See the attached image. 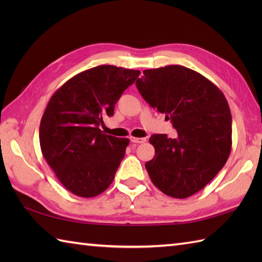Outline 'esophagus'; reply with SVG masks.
<instances>
[{
  "label": "esophagus",
  "instance_id": "34e87169",
  "mask_svg": "<svg viewBox=\"0 0 262 262\" xmlns=\"http://www.w3.org/2000/svg\"><path fill=\"white\" fill-rule=\"evenodd\" d=\"M129 140H130L132 143H136V144H142V143H145V142H146V138L134 137V136H130Z\"/></svg>",
  "mask_w": 262,
  "mask_h": 262
}]
</instances>
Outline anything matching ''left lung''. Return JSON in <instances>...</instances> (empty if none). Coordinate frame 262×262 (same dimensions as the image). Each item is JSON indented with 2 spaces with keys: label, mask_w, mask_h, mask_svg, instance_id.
<instances>
[{
  "label": "left lung",
  "mask_w": 262,
  "mask_h": 262,
  "mask_svg": "<svg viewBox=\"0 0 262 262\" xmlns=\"http://www.w3.org/2000/svg\"><path fill=\"white\" fill-rule=\"evenodd\" d=\"M141 96L165 114L177 136L153 134L154 158L145 163L154 186L173 198H188L209 183L232 146V116L224 94L202 74L181 65L143 71Z\"/></svg>",
  "instance_id": "8db88e82"
}]
</instances>
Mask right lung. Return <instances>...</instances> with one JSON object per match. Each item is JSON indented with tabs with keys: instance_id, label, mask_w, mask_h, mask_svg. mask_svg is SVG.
<instances>
[{
	"instance_id": "1",
	"label": "right lung",
	"mask_w": 262,
	"mask_h": 262,
	"mask_svg": "<svg viewBox=\"0 0 262 262\" xmlns=\"http://www.w3.org/2000/svg\"><path fill=\"white\" fill-rule=\"evenodd\" d=\"M140 74L100 65L72 77L49 100L39 127L40 148L60 183L76 196L96 197L114 181L129 140L103 134L99 126Z\"/></svg>"
}]
</instances>
